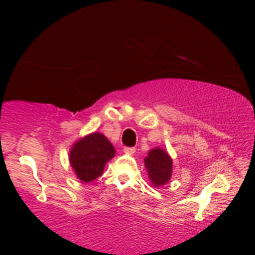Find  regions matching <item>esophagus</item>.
I'll use <instances>...</instances> for the list:
<instances>
[{"label": "esophagus", "instance_id": "34e87169", "mask_svg": "<svg viewBox=\"0 0 255 255\" xmlns=\"http://www.w3.org/2000/svg\"><path fill=\"white\" fill-rule=\"evenodd\" d=\"M124 152H125V153H128V154H134V153H135V148H134V147H125Z\"/></svg>", "mask_w": 255, "mask_h": 255}]
</instances>
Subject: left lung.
<instances>
[{
    "label": "left lung",
    "mask_w": 255,
    "mask_h": 255,
    "mask_svg": "<svg viewBox=\"0 0 255 255\" xmlns=\"http://www.w3.org/2000/svg\"><path fill=\"white\" fill-rule=\"evenodd\" d=\"M148 178L153 187H162L170 181L172 174V159L170 154L160 147H154L148 151L144 159Z\"/></svg>",
    "instance_id": "obj_1"
}]
</instances>
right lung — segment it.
<instances>
[{
  "label": "right lung",
  "mask_w": 255,
  "mask_h": 255,
  "mask_svg": "<svg viewBox=\"0 0 255 255\" xmlns=\"http://www.w3.org/2000/svg\"><path fill=\"white\" fill-rule=\"evenodd\" d=\"M116 151L102 133L95 131L77 140L69 151V163L80 181L89 183L103 174L104 166Z\"/></svg>",
  "instance_id": "1"
}]
</instances>
